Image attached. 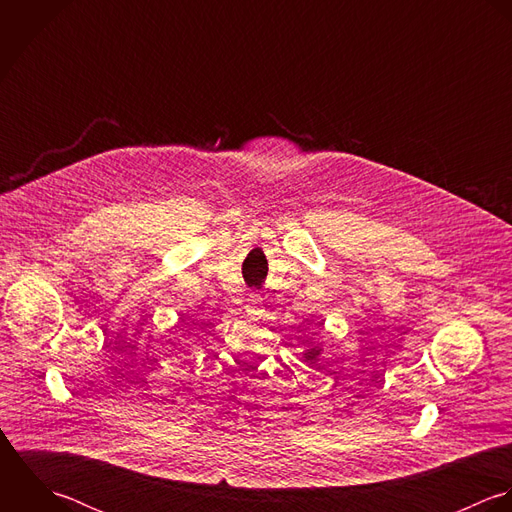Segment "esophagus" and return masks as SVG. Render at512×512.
Segmentation results:
<instances>
[{
	"label": "esophagus",
	"mask_w": 512,
	"mask_h": 512,
	"mask_svg": "<svg viewBox=\"0 0 512 512\" xmlns=\"http://www.w3.org/2000/svg\"><path fill=\"white\" fill-rule=\"evenodd\" d=\"M263 299H261V295L259 293H249V297H247V305H245V310H247V314H251V316H261L263 314Z\"/></svg>",
	"instance_id": "esophagus-1"
}]
</instances>
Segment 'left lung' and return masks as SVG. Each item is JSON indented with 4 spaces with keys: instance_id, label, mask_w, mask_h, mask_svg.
I'll use <instances>...</instances> for the list:
<instances>
[{
    "instance_id": "left-lung-1",
    "label": "left lung",
    "mask_w": 512,
    "mask_h": 512,
    "mask_svg": "<svg viewBox=\"0 0 512 512\" xmlns=\"http://www.w3.org/2000/svg\"><path fill=\"white\" fill-rule=\"evenodd\" d=\"M316 354H318V350H316V348H312V350H310V352H308V354H307V360H310V362H312V360H314V356H316Z\"/></svg>"
}]
</instances>
